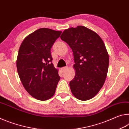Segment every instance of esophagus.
Segmentation results:
<instances>
[{"mask_svg": "<svg viewBox=\"0 0 129 129\" xmlns=\"http://www.w3.org/2000/svg\"><path fill=\"white\" fill-rule=\"evenodd\" d=\"M68 69V67H63L61 69V70L62 72H64L65 71H66V70Z\"/></svg>", "mask_w": 129, "mask_h": 129, "instance_id": "1", "label": "esophagus"}]
</instances>
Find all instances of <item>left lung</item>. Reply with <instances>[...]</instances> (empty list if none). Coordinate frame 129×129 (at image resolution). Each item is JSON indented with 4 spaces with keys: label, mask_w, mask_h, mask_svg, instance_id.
<instances>
[{
    "label": "left lung",
    "mask_w": 129,
    "mask_h": 129,
    "mask_svg": "<svg viewBox=\"0 0 129 129\" xmlns=\"http://www.w3.org/2000/svg\"><path fill=\"white\" fill-rule=\"evenodd\" d=\"M72 50L75 76L69 82L72 93L81 101L97 94L105 81L109 54L104 41L93 30L84 26L65 29L60 36Z\"/></svg>",
    "instance_id": "obj_1"
}]
</instances>
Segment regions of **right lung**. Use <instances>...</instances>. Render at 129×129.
Here are the masks:
<instances>
[{"mask_svg": "<svg viewBox=\"0 0 129 129\" xmlns=\"http://www.w3.org/2000/svg\"><path fill=\"white\" fill-rule=\"evenodd\" d=\"M61 31L42 28L24 39L16 60L23 86L35 99L45 101L53 96L60 77L52 64L51 49Z\"/></svg>", "mask_w": 129, "mask_h": 129, "instance_id": "1", "label": "right lung"}]
</instances>
